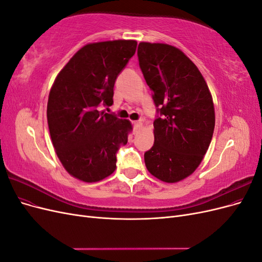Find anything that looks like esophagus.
Instances as JSON below:
<instances>
[{"label": "esophagus", "instance_id": "34e87169", "mask_svg": "<svg viewBox=\"0 0 262 262\" xmlns=\"http://www.w3.org/2000/svg\"><path fill=\"white\" fill-rule=\"evenodd\" d=\"M133 126H134V132H138L142 128V126H143V124H142L141 121H134Z\"/></svg>", "mask_w": 262, "mask_h": 262}]
</instances>
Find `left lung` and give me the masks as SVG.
I'll return each mask as SVG.
<instances>
[{
	"label": "left lung",
	"instance_id": "obj_1",
	"mask_svg": "<svg viewBox=\"0 0 262 262\" xmlns=\"http://www.w3.org/2000/svg\"><path fill=\"white\" fill-rule=\"evenodd\" d=\"M139 64L160 116L154 145L144 154L147 170L162 181L178 182L198 168L215 125L211 93L199 69L180 49L140 42Z\"/></svg>",
	"mask_w": 262,
	"mask_h": 262
}]
</instances>
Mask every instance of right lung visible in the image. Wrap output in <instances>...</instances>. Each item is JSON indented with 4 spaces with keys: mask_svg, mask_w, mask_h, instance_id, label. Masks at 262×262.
<instances>
[{
    "mask_svg": "<svg viewBox=\"0 0 262 262\" xmlns=\"http://www.w3.org/2000/svg\"><path fill=\"white\" fill-rule=\"evenodd\" d=\"M136 40L84 46L63 68L49 93L47 118L52 144L63 167L85 182L115 171L117 152L128 142L129 120L99 112L112 106L119 73L136 53Z\"/></svg>",
    "mask_w": 262,
    "mask_h": 262,
    "instance_id": "1",
    "label": "right lung"
}]
</instances>
